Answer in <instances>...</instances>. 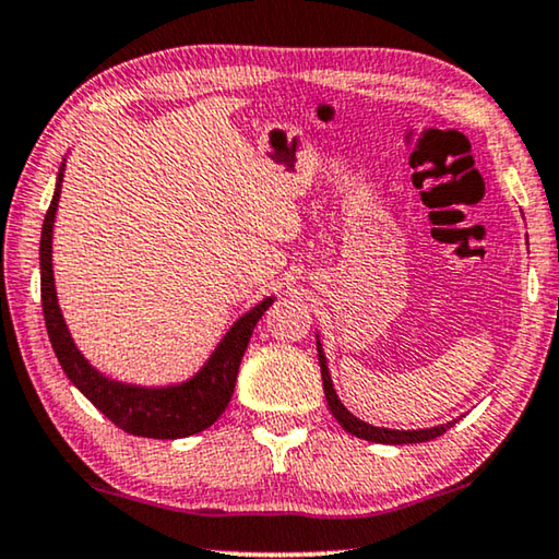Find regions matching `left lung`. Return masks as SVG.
<instances>
[{"label":"left lung","mask_w":559,"mask_h":559,"mask_svg":"<svg viewBox=\"0 0 559 559\" xmlns=\"http://www.w3.org/2000/svg\"><path fill=\"white\" fill-rule=\"evenodd\" d=\"M318 360H320V373H322V388H325V399H328V406L333 411V416L337 418V424L345 428L347 433L358 436V439H366V441H376V443H424V441H431L436 436L447 433L451 426H454V420L451 424H441V426H433V428H418V431H393V428H380V426H370L366 420L355 418L350 411H347L343 403H340L335 388H333V380H330L328 373V360H325V353H322V345L318 340Z\"/></svg>","instance_id":"left-lung-1"}]
</instances>
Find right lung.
I'll return each instance as SVG.
<instances>
[{"label": "right lung", "instance_id": "obj_1", "mask_svg": "<svg viewBox=\"0 0 559 559\" xmlns=\"http://www.w3.org/2000/svg\"><path fill=\"white\" fill-rule=\"evenodd\" d=\"M62 171L64 164L60 166L58 186H55L52 204L47 209L43 222V239H39V282H43L45 325L62 370L72 380V385L100 414L108 416L118 428H123L126 433L145 436V439H186V436L204 431L229 406L234 385H237L239 362L245 358L249 337H252L257 322L266 312V307L274 302V297L262 299L245 318L234 322L229 333L216 345L212 358L204 362V368L186 380V383L141 388L105 378L83 358V353L72 343L70 330L64 325L58 305V293H55L52 226L62 189Z\"/></svg>", "mask_w": 559, "mask_h": 559}]
</instances>
